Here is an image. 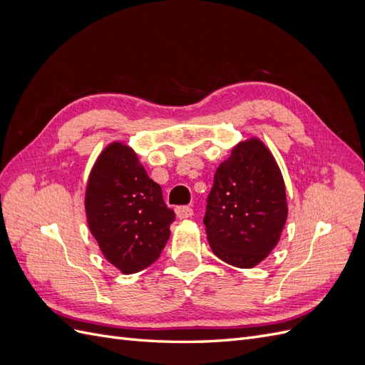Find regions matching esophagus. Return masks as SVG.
Segmentation results:
<instances>
[{
  "label": "esophagus",
  "instance_id": "esophagus-1",
  "mask_svg": "<svg viewBox=\"0 0 365 365\" xmlns=\"http://www.w3.org/2000/svg\"><path fill=\"white\" fill-rule=\"evenodd\" d=\"M175 213L180 219H187V217H192L193 216V208L187 207V205H181V207H176L175 208Z\"/></svg>",
  "mask_w": 365,
  "mask_h": 365
}]
</instances>
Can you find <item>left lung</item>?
Returning <instances> with one entry per match:
<instances>
[{
    "instance_id": "8db88e82",
    "label": "left lung",
    "mask_w": 365,
    "mask_h": 365,
    "mask_svg": "<svg viewBox=\"0 0 365 365\" xmlns=\"http://www.w3.org/2000/svg\"><path fill=\"white\" fill-rule=\"evenodd\" d=\"M288 217L282 172L259 138L240 141L220 163L207 197L204 225L216 256L252 268L279 244Z\"/></svg>"
}]
</instances>
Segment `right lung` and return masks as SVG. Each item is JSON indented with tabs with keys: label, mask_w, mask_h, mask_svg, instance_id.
<instances>
[{
	"label": "right lung",
	"mask_w": 365,
	"mask_h": 365,
	"mask_svg": "<svg viewBox=\"0 0 365 365\" xmlns=\"http://www.w3.org/2000/svg\"><path fill=\"white\" fill-rule=\"evenodd\" d=\"M85 212L105 259L123 274L145 269L160 257L175 220L161 187L120 141L106 146L93 165Z\"/></svg>",
	"instance_id": "add662e5"
}]
</instances>
